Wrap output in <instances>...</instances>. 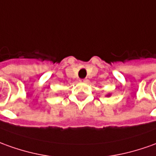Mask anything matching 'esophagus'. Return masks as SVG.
I'll list each match as a JSON object with an SVG mask.
<instances>
[{
	"instance_id": "1",
	"label": "esophagus",
	"mask_w": 156,
	"mask_h": 156,
	"mask_svg": "<svg viewBox=\"0 0 156 156\" xmlns=\"http://www.w3.org/2000/svg\"><path fill=\"white\" fill-rule=\"evenodd\" d=\"M80 81H81V82H87V79H81Z\"/></svg>"
}]
</instances>
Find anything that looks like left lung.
Instances as JSON below:
<instances>
[{
    "label": "left lung",
    "instance_id": "8db88e82",
    "mask_svg": "<svg viewBox=\"0 0 156 156\" xmlns=\"http://www.w3.org/2000/svg\"><path fill=\"white\" fill-rule=\"evenodd\" d=\"M108 96H109V95H108Z\"/></svg>",
    "mask_w": 156,
    "mask_h": 156
}]
</instances>
